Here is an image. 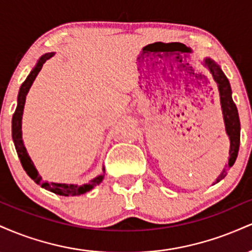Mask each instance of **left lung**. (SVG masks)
<instances>
[{
	"label": "left lung",
	"mask_w": 252,
	"mask_h": 252,
	"mask_svg": "<svg viewBox=\"0 0 252 252\" xmlns=\"http://www.w3.org/2000/svg\"><path fill=\"white\" fill-rule=\"evenodd\" d=\"M204 65L209 68L212 73L213 79L218 85L219 97H220V105L222 111V117H224L225 123V131L230 138V158H228V164L226 168L221 172V174L217 178L216 184L225 178L227 174V169L231 168L235 163L237 155L239 150V142H241V122H239L238 110H237L236 104L232 99V91H231L230 83L224 72L219 67V65L213 62L210 58H206L204 60Z\"/></svg>",
	"instance_id": "obj_1"
}]
</instances>
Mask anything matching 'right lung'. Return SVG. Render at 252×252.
<instances>
[{
  "mask_svg": "<svg viewBox=\"0 0 252 252\" xmlns=\"http://www.w3.org/2000/svg\"><path fill=\"white\" fill-rule=\"evenodd\" d=\"M54 56V53H46L42 57H40V59L37 60L35 67L31 71V73L28 74V77L26 78V80L22 83L21 88H20L19 96H17V106L15 112L13 115V120H11V136H13L14 144H15V149L17 155H19L20 161H21L22 167L26 170L28 176L36 182L37 185H41L42 189L50 190V192L56 193V194L63 195V196H70V195H80L84 193L89 192L90 189H94V186L99 185L103 181L104 174L98 175L97 178H94V180H91L89 184L83 185V186H78V185H72V184H57V182H46L42 181L41 175L37 173V170L34 166L33 161L31 160L30 155H28L27 150L24 144V140H22V131H21V123H22V115H24V108H25V102H26V96H27L28 91H30L32 84L39 73L40 70L42 68V65L46 63V60H48L50 58ZM103 168V173H104Z\"/></svg>",
  "mask_w": 252,
  "mask_h": 252,
  "instance_id": "add662e5",
  "label": "right lung"
}]
</instances>
